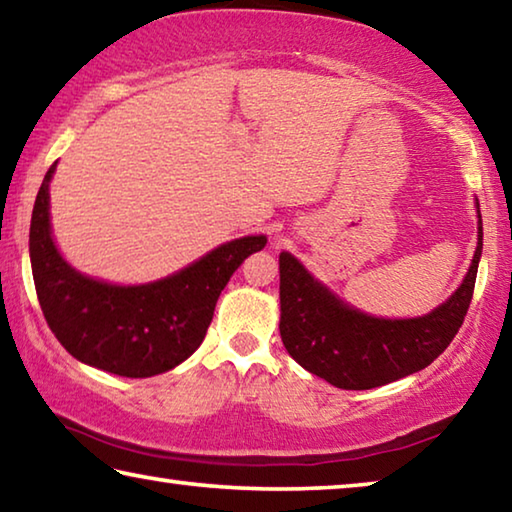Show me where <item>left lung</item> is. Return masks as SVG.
<instances>
[{"mask_svg":"<svg viewBox=\"0 0 512 512\" xmlns=\"http://www.w3.org/2000/svg\"><path fill=\"white\" fill-rule=\"evenodd\" d=\"M479 244L470 271L456 293L431 314L406 320L372 318L332 296L296 257L280 255V336L302 368L345 391H368L427 368L463 325L470 309Z\"/></svg>","mask_w":512,"mask_h":512,"instance_id":"left-lung-1","label":"left lung"}]
</instances>
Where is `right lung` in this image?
I'll list each match as a JSON object with an SVG mask.
<instances>
[{"mask_svg":"<svg viewBox=\"0 0 512 512\" xmlns=\"http://www.w3.org/2000/svg\"><path fill=\"white\" fill-rule=\"evenodd\" d=\"M51 164L31 216L29 250L40 309L60 345L88 366L119 377H153L203 343L230 275L266 237L223 244L183 271L142 287H115L76 273L49 230Z\"/></svg>","mask_w":512,"mask_h":512,"instance_id":"right-lung-1","label":"right lung"}]
</instances>
